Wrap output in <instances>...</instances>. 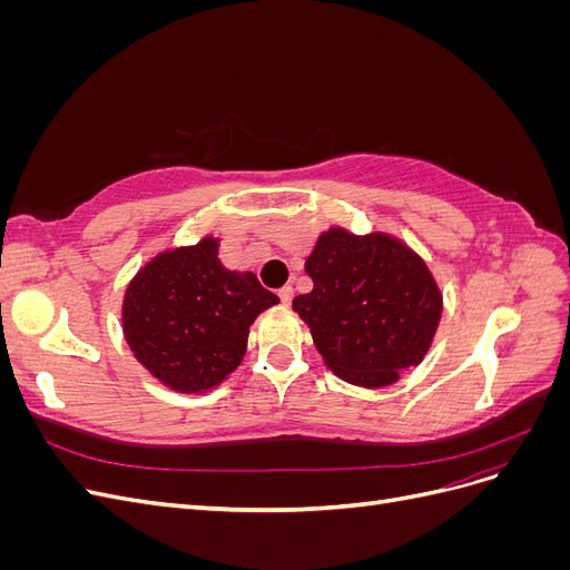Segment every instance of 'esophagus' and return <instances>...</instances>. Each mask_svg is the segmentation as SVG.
Here are the masks:
<instances>
[{
  "label": "esophagus",
  "instance_id": "esophagus-1",
  "mask_svg": "<svg viewBox=\"0 0 570 570\" xmlns=\"http://www.w3.org/2000/svg\"><path fill=\"white\" fill-rule=\"evenodd\" d=\"M278 297H281V302L287 306V304L292 302V297H295V289H292V285H283V287L278 289Z\"/></svg>",
  "mask_w": 570,
  "mask_h": 570
}]
</instances>
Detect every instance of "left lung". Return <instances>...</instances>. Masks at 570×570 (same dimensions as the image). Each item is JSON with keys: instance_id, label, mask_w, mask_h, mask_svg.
<instances>
[{"instance_id": "1", "label": "left lung", "mask_w": 570, "mask_h": 570, "mask_svg": "<svg viewBox=\"0 0 570 570\" xmlns=\"http://www.w3.org/2000/svg\"><path fill=\"white\" fill-rule=\"evenodd\" d=\"M304 271L314 287L292 308L344 383L387 387L421 364L442 318V292L404 239L333 226L316 237Z\"/></svg>"}]
</instances>
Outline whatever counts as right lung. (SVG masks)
<instances>
[{
    "label": "right lung",
    "mask_w": 570,
    "mask_h": 570,
    "mask_svg": "<svg viewBox=\"0 0 570 570\" xmlns=\"http://www.w3.org/2000/svg\"><path fill=\"white\" fill-rule=\"evenodd\" d=\"M220 237L151 256L126 287L120 323L132 356L180 394L216 390L243 364L249 327L281 299L218 258Z\"/></svg>",
    "instance_id": "obj_1"
}]
</instances>
